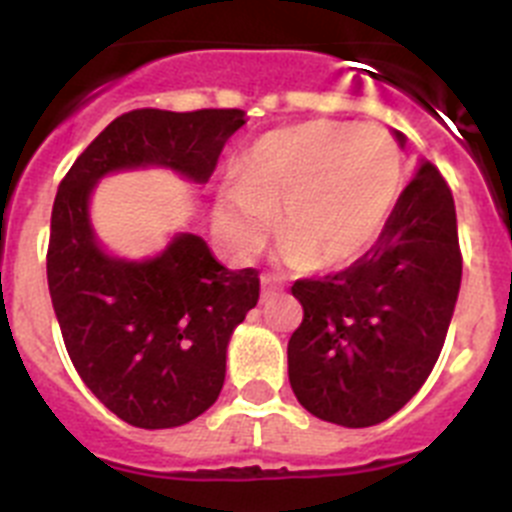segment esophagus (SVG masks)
Masks as SVG:
<instances>
[{
  "label": "esophagus",
  "mask_w": 512,
  "mask_h": 512,
  "mask_svg": "<svg viewBox=\"0 0 512 512\" xmlns=\"http://www.w3.org/2000/svg\"><path fill=\"white\" fill-rule=\"evenodd\" d=\"M279 292V282H277V277H271V274H264V277H261V297H264V300H269V297H274Z\"/></svg>",
  "instance_id": "1"
}]
</instances>
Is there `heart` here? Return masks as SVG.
Instances as JSON below:
<instances>
[{
	"instance_id": "obj_1",
	"label": "heart",
	"mask_w": 512,
	"mask_h": 512,
	"mask_svg": "<svg viewBox=\"0 0 512 512\" xmlns=\"http://www.w3.org/2000/svg\"><path fill=\"white\" fill-rule=\"evenodd\" d=\"M405 184V153L390 130L302 122L248 148L215 223L238 256L264 248L274 215L284 256L336 269L372 248Z\"/></svg>"
}]
</instances>
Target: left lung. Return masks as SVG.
Returning a JSON list of instances; mask_svg holds the SVG:
<instances>
[{"mask_svg": "<svg viewBox=\"0 0 512 512\" xmlns=\"http://www.w3.org/2000/svg\"><path fill=\"white\" fill-rule=\"evenodd\" d=\"M459 284L454 197L441 171L420 161L379 241L359 261L292 284L302 323L287 361L302 408L346 428L395 415L436 366Z\"/></svg>", "mask_w": 512, "mask_h": 512, "instance_id": "1", "label": "left lung"}]
</instances>
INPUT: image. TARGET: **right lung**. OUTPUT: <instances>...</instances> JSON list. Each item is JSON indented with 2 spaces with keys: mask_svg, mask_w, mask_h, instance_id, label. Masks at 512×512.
<instances>
[{
  "mask_svg": "<svg viewBox=\"0 0 512 512\" xmlns=\"http://www.w3.org/2000/svg\"><path fill=\"white\" fill-rule=\"evenodd\" d=\"M243 115L125 112L58 184L45 261L63 343L94 397L135 428H176L217 400L230 333L259 302V271L225 269L192 233L151 261L112 259L94 241L89 192L99 176L148 164L207 182Z\"/></svg>",
  "mask_w": 512,
  "mask_h": 512,
  "instance_id": "add662e5",
  "label": "right lung"
}]
</instances>
